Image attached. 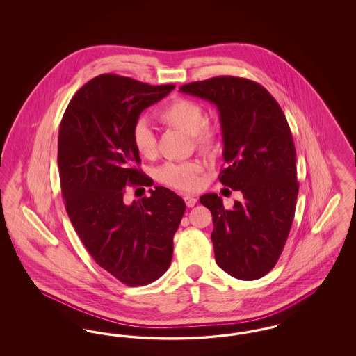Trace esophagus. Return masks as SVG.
<instances>
[{
	"mask_svg": "<svg viewBox=\"0 0 356 356\" xmlns=\"http://www.w3.org/2000/svg\"><path fill=\"white\" fill-rule=\"evenodd\" d=\"M184 202H186V207H193L195 204L197 203V199L196 197H192V196H186L184 197Z\"/></svg>",
	"mask_w": 356,
	"mask_h": 356,
	"instance_id": "obj_1",
	"label": "esophagus"
}]
</instances>
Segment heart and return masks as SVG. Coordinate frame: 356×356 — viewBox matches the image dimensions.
<instances>
[{
	"instance_id": "1",
	"label": "heart",
	"mask_w": 356,
	"mask_h": 356,
	"mask_svg": "<svg viewBox=\"0 0 356 356\" xmlns=\"http://www.w3.org/2000/svg\"><path fill=\"white\" fill-rule=\"evenodd\" d=\"M157 119L168 127L189 134L193 145L200 152H212L218 145L219 131L216 125L204 120L203 106L195 100L186 97L173 99L157 111ZM132 140L141 157L153 160L157 156V140L148 122L138 121L136 124ZM203 170V163L199 160L167 163L157 172V179L175 189L193 192L202 184L200 173Z\"/></svg>"
}]
</instances>
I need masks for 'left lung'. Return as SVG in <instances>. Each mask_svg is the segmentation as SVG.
Listing matches in <instances>:
<instances>
[{
	"label": "left lung",
	"mask_w": 356,
	"mask_h": 356,
	"mask_svg": "<svg viewBox=\"0 0 356 356\" xmlns=\"http://www.w3.org/2000/svg\"><path fill=\"white\" fill-rule=\"evenodd\" d=\"M180 92L216 105L225 163L219 180L243 193L231 209L216 193L200 197L212 213L216 263L240 280L260 279L284 248L299 192L287 119L270 92L247 79L219 76L183 85Z\"/></svg>",
	"instance_id": "left-lung-1"
}]
</instances>
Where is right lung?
I'll list each match as a JSON object with an SVG mask.
<instances>
[{
    "label": "right lung",
    "instance_id": "add662e5",
    "mask_svg": "<svg viewBox=\"0 0 356 356\" xmlns=\"http://www.w3.org/2000/svg\"><path fill=\"white\" fill-rule=\"evenodd\" d=\"M173 88L100 74L77 90L60 124L57 161L69 219L93 260L132 287L168 270L186 212L184 200L164 186L149 189V197L125 200V186L153 184L136 168L137 120Z\"/></svg>",
    "mask_w": 356,
    "mask_h": 356
}]
</instances>
